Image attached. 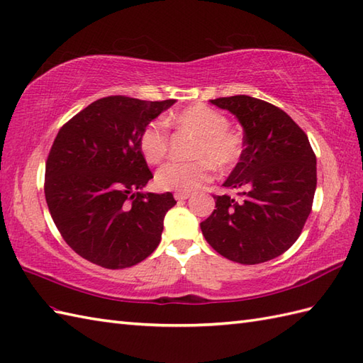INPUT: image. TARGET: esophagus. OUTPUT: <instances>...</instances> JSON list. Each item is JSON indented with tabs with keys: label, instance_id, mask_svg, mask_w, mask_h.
Wrapping results in <instances>:
<instances>
[{
	"label": "esophagus",
	"instance_id": "obj_1",
	"mask_svg": "<svg viewBox=\"0 0 363 363\" xmlns=\"http://www.w3.org/2000/svg\"><path fill=\"white\" fill-rule=\"evenodd\" d=\"M174 197H175V200H186L191 197V194L189 192H175Z\"/></svg>",
	"mask_w": 363,
	"mask_h": 363
}]
</instances>
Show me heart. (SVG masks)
Instances as JSON below:
<instances>
[{"instance_id":"b5f03b06","label":"heart","mask_w":363,"mask_h":363,"mask_svg":"<svg viewBox=\"0 0 363 363\" xmlns=\"http://www.w3.org/2000/svg\"><path fill=\"white\" fill-rule=\"evenodd\" d=\"M175 120L200 135L194 151L199 160L183 163L171 162L158 169L157 186L163 191L192 192L214 177V164L218 169H231L243 154V138L229 129V121L222 112L197 103L175 115ZM169 135L163 121H151L140 134V151L147 163H160L167 154Z\"/></svg>"}]
</instances>
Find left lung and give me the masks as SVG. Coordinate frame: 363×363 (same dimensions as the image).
<instances>
[{
  "label": "left lung",
  "instance_id": "left-lung-1",
  "mask_svg": "<svg viewBox=\"0 0 363 363\" xmlns=\"http://www.w3.org/2000/svg\"><path fill=\"white\" fill-rule=\"evenodd\" d=\"M243 128V154L225 188L240 200L214 196L216 209L200 223L223 257L257 264L276 259L298 238L311 212L317 167L305 132L277 106L248 95L211 100Z\"/></svg>",
  "mask_w": 363,
  "mask_h": 363
}]
</instances>
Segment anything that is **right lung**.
<instances>
[{
  "mask_svg": "<svg viewBox=\"0 0 363 363\" xmlns=\"http://www.w3.org/2000/svg\"><path fill=\"white\" fill-rule=\"evenodd\" d=\"M175 100L104 96L60 129L46 162L44 196L65 242L108 269L134 267L160 243L171 192H141L152 179L143 128Z\"/></svg>",
  "mask_w": 363,
  "mask_h": 363,
  "instance_id": "right-lung-1",
  "label": "right lung"
}]
</instances>
